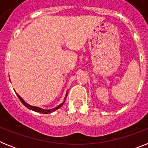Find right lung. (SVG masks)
Wrapping results in <instances>:
<instances>
[{
    "mask_svg": "<svg viewBox=\"0 0 148 148\" xmlns=\"http://www.w3.org/2000/svg\"><path fill=\"white\" fill-rule=\"evenodd\" d=\"M67 93H68V90H67V91H66V95H65L64 99V101H63V102L61 103V104H60L59 105H58V106H57V107H56V108H52V109H49V110L43 109V108H38V107H35V106L30 105V104H29L28 103L26 102L25 101L23 100V99H22V98L21 97L20 95H18V93H16V94H17V95H18V97L19 98V99H20V100H21V102H22V104H23V105L25 106L26 108H28V109L32 110L35 111V112H37V113H43V114H49V113H53V112L56 111V110L59 109V108H61V107H62V105H63V104H64V103L65 102V100H66V96H67Z\"/></svg>",
    "mask_w": 148,
    "mask_h": 148,
    "instance_id": "1",
    "label": "right lung"
}]
</instances>
